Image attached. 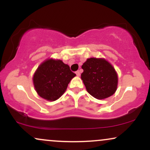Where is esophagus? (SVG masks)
I'll list each match as a JSON object with an SVG mask.
<instances>
[{
    "mask_svg": "<svg viewBox=\"0 0 150 150\" xmlns=\"http://www.w3.org/2000/svg\"><path fill=\"white\" fill-rule=\"evenodd\" d=\"M76 75H77V76H80V70H77V71H76Z\"/></svg>",
    "mask_w": 150,
    "mask_h": 150,
    "instance_id": "obj_1",
    "label": "esophagus"
}]
</instances>
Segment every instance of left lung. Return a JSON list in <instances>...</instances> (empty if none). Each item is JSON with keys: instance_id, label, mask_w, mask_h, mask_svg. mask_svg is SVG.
I'll list each match as a JSON object with an SVG mask.
<instances>
[{"instance_id": "obj_1", "label": "left lung", "mask_w": 150, "mask_h": 150, "mask_svg": "<svg viewBox=\"0 0 150 150\" xmlns=\"http://www.w3.org/2000/svg\"><path fill=\"white\" fill-rule=\"evenodd\" d=\"M81 78L91 95L104 99L113 95L118 85V76L113 66L102 58H88L82 65Z\"/></svg>"}]
</instances>
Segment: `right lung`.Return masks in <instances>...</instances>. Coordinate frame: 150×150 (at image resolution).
Wrapping results in <instances>:
<instances>
[{
  "instance_id": "right-lung-1",
  "label": "right lung",
  "mask_w": 150,
  "mask_h": 150,
  "mask_svg": "<svg viewBox=\"0 0 150 150\" xmlns=\"http://www.w3.org/2000/svg\"><path fill=\"white\" fill-rule=\"evenodd\" d=\"M75 75L61 60H47L39 65L34 73V87L41 97L55 101L63 95Z\"/></svg>"
}]
</instances>
